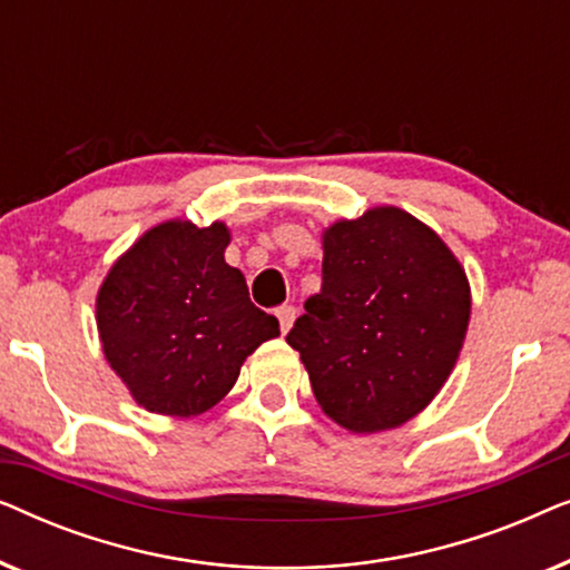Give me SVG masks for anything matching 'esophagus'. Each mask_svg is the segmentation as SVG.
<instances>
[{"instance_id":"obj_1","label":"esophagus","mask_w":570,"mask_h":570,"mask_svg":"<svg viewBox=\"0 0 570 570\" xmlns=\"http://www.w3.org/2000/svg\"><path fill=\"white\" fill-rule=\"evenodd\" d=\"M277 318H279V330H283V334H287L295 322V308L293 306L277 308Z\"/></svg>"}]
</instances>
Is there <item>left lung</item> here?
Returning <instances> with one entry per match:
<instances>
[{"instance_id":"left-lung-1","label":"left lung","mask_w":570,"mask_h":570,"mask_svg":"<svg viewBox=\"0 0 570 570\" xmlns=\"http://www.w3.org/2000/svg\"><path fill=\"white\" fill-rule=\"evenodd\" d=\"M322 293L287 334L318 407L350 433L420 415L462 353L472 291L462 262L400 207L365 209L322 233Z\"/></svg>"}]
</instances>
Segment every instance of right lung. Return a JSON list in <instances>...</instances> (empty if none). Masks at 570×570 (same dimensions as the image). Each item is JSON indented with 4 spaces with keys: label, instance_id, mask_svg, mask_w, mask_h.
Instances as JSON below:
<instances>
[{
    "label": "right lung",
    "instance_id": "right-lung-1",
    "mask_svg": "<svg viewBox=\"0 0 570 570\" xmlns=\"http://www.w3.org/2000/svg\"><path fill=\"white\" fill-rule=\"evenodd\" d=\"M230 228L184 217L153 225L111 264L96 324L111 371L147 412L194 417L236 384L240 365L279 322L248 298L225 262Z\"/></svg>",
    "mask_w": 570,
    "mask_h": 570
}]
</instances>
